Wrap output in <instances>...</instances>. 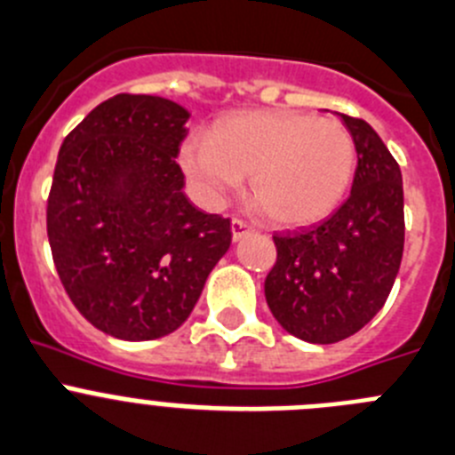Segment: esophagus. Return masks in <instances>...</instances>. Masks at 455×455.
<instances>
[{
  "instance_id": "obj_1",
  "label": "esophagus",
  "mask_w": 455,
  "mask_h": 455,
  "mask_svg": "<svg viewBox=\"0 0 455 455\" xmlns=\"http://www.w3.org/2000/svg\"><path fill=\"white\" fill-rule=\"evenodd\" d=\"M251 231H253V228L249 227L247 222H243V220H233V222H231V233H233V240H235V243H237V240H243V237L247 235V233H251Z\"/></svg>"
}]
</instances>
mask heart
I'll list each match as a JSON object with an SVG mask.
<instances>
[{
    "label": "heart",
    "mask_w": 455,
    "mask_h": 455,
    "mask_svg": "<svg viewBox=\"0 0 455 455\" xmlns=\"http://www.w3.org/2000/svg\"><path fill=\"white\" fill-rule=\"evenodd\" d=\"M355 147L333 117L285 108L240 110L188 138L181 167L208 204H222L249 174L251 195L281 227H308L335 211L351 183Z\"/></svg>",
    "instance_id": "heart-1"
}]
</instances>
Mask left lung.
I'll return each mask as SVG.
<instances>
[{"label": "left lung", "instance_id": "left-lung-1", "mask_svg": "<svg viewBox=\"0 0 455 455\" xmlns=\"http://www.w3.org/2000/svg\"><path fill=\"white\" fill-rule=\"evenodd\" d=\"M339 120L358 156L351 195L324 222L276 233V265L265 278L274 319L313 345L358 333L386 304L403 256L399 165L365 120Z\"/></svg>", "mask_w": 455, "mask_h": 455}]
</instances>
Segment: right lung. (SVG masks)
I'll list each match as a JSON object with an SVG mask.
<instances>
[{
    "mask_svg": "<svg viewBox=\"0 0 455 455\" xmlns=\"http://www.w3.org/2000/svg\"><path fill=\"white\" fill-rule=\"evenodd\" d=\"M188 117L165 97L116 95L60 145L49 247L72 304L113 338L177 331L231 247V220L199 211L183 192L177 156Z\"/></svg>",
    "mask_w": 455,
    "mask_h": 455,
    "instance_id": "right-lung-1",
    "label": "right lung"
}]
</instances>
